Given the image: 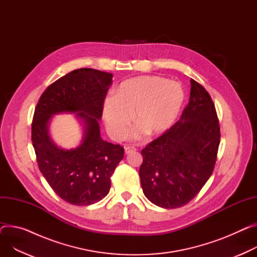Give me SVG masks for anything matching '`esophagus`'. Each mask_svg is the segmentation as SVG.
<instances>
[{"label": "esophagus", "mask_w": 257, "mask_h": 257, "mask_svg": "<svg viewBox=\"0 0 257 257\" xmlns=\"http://www.w3.org/2000/svg\"><path fill=\"white\" fill-rule=\"evenodd\" d=\"M124 150H125V153L126 154H128V153H131V152H135L137 149L135 148V147H131V146H126L125 148H124Z\"/></svg>", "instance_id": "1"}]
</instances>
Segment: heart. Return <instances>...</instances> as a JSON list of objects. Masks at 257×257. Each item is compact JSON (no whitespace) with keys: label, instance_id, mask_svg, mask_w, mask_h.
Returning a JSON list of instances; mask_svg holds the SVG:
<instances>
[{"label":"heart","instance_id":"obj_1","mask_svg":"<svg viewBox=\"0 0 257 257\" xmlns=\"http://www.w3.org/2000/svg\"><path fill=\"white\" fill-rule=\"evenodd\" d=\"M184 102L185 90L179 82L161 76H139L121 82L114 96L105 98L103 115L108 132L115 140L126 136L132 114L139 127L137 137L143 133L160 136L175 123Z\"/></svg>","mask_w":257,"mask_h":257}]
</instances>
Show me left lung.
Here are the masks:
<instances>
[{"instance_id":"8db88e82","label":"left lung","mask_w":257,"mask_h":257,"mask_svg":"<svg viewBox=\"0 0 257 257\" xmlns=\"http://www.w3.org/2000/svg\"><path fill=\"white\" fill-rule=\"evenodd\" d=\"M189 102L169 131L143 150L140 178L154 205L175 209L188 204L211 177L220 143L214 103L203 85L190 79Z\"/></svg>"}]
</instances>
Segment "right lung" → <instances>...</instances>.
<instances>
[{
    "mask_svg": "<svg viewBox=\"0 0 257 257\" xmlns=\"http://www.w3.org/2000/svg\"><path fill=\"white\" fill-rule=\"evenodd\" d=\"M112 77L94 69L74 70L50 84L35 109L32 142L39 170L53 191L72 205L88 206L104 199L123 159V147L104 141L98 124ZM57 112H77L85 123L84 141L75 150H62L50 139L48 123Z\"/></svg>",
    "mask_w": 257,
    "mask_h": 257,
    "instance_id": "obj_1",
    "label": "right lung"
}]
</instances>
